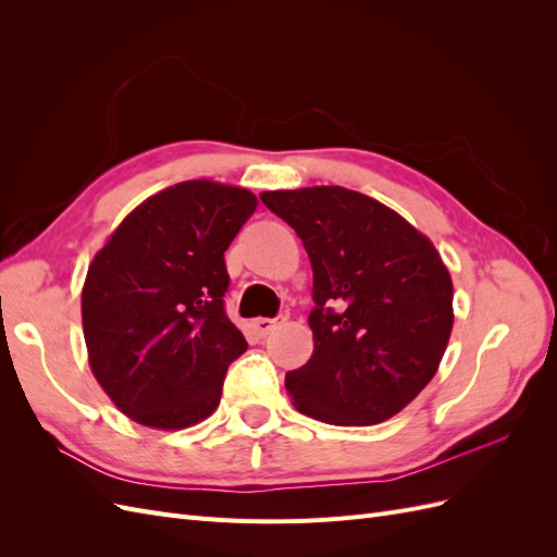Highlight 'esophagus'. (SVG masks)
<instances>
[{"mask_svg": "<svg viewBox=\"0 0 557 557\" xmlns=\"http://www.w3.org/2000/svg\"><path fill=\"white\" fill-rule=\"evenodd\" d=\"M283 320H285L283 315H276V318H256V320H252V330H256L260 336H264V334L272 332L276 325H281Z\"/></svg>", "mask_w": 557, "mask_h": 557, "instance_id": "34e87169", "label": "esophagus"}]
</instances>
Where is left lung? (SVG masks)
Here are the masks:
<instances>
[{
	"label": "left lung",
	"instance_id": "obj_1",
	"mask_svg": "<svg viewBox=\"0 0 557 557\" xmlns=\"http://www.w3.org/2000/svg\"><path fill=\"white\" fill-rule=\"evenodd\" d=\"M260 199L313 267V352L285 374L295 409L344 428L393 418L432 381L450 339L453 281L440 250L397 211L342 185Z\"/></svg>",
	"mask_w": 557,
	"mask_h": 557
}]
</instances>
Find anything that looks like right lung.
<instances>
[{"label": "right lung", "mask_w": 557, "mask_h": 557, "mask_svg": "<svg viewBox=\"0 0 557 557\" xmlns=\"http://www.w3.org/2000/svg\"><path fill=\"white\" fill-rule=\"evenodd\" d=\"M258 207L239 185L183 181L125 215L88 267L83 336L97 383L134 423L185 430L248 348L225 315V250Z\"/></svg>", "instance_id": "obj_1"}]
</instances>
